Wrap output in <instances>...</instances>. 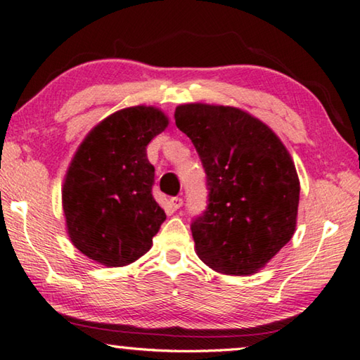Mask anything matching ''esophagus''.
I'll return each mask as SVG.
<instances>
[{
    "label": "esophagus",
    "mask_w": 360,
    "mask_h": 360,
    "mask_svg": "<svg viewBox=\"0 0 360 360\" xmlns=\"http://www.w3.org/2000/svg\"><path fill=\"white\" fill-rule=\"evenodd\" d=\"M169 204H170V207H172L174 210H176V209H180L181 205H184V199L179 198V196H175V198H170Z\"/></svg>",
    "instance_id": "34e87169"
}]
</instances>
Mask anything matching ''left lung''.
<instances>
[{
  "label": "left lung",
  "mask_w": 360,
  "mask_h": 360,
  "mask_svg": "<svg viewBox=\"0 0 360 360\" xmlns=\"http://www.w3.org/2000/svg\"><path fill=\"white\" fill-rule=\"evenodd\" d=\"M175 124L207 175V209L191 223L198 257L221 274L257 273L295 233L300 180L290 155L264 122L234 107L179 105Z\"/></svg>",
  "instance_id": "1"
}]
</instances>
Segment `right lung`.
Wrapping results in <instances>:
<instances>
[{
    "label": "right lung",
    "instance_id": "right-lung-1",
    "mask_svg": "<svg viewBox=\"0 0 360 360\" xmlns=\"http://www.w3.org/2000/svg\"><path fill=\"white\" fill-rule=\"evenodd\" d=\"M167 126L159 108H124L100 121L76 150L62 205L70 240L91 260L126 266L151 249L166 214L153 198L146 145Z\"/></svg>",
    "mask_w": 360,
    "mask_h": 360
}]
</instances>
